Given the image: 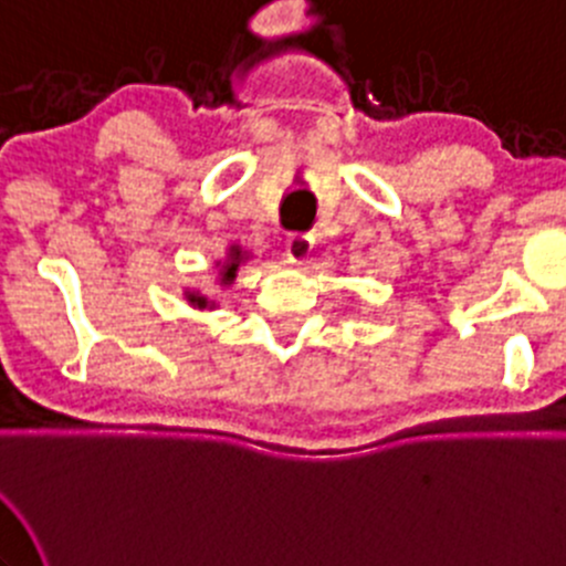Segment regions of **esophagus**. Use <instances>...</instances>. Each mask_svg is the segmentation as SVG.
Instances as JSON below:
<instances>
[{
	"label": "esophagus",
	"mask_w": 566,
	"mask_h": 566,
	"mask_svg": "<svg viewBox=\"0 0 566 566\" xmlns=\"http://www.w3.org/2000/svg\"><path fill=\"white\" fill-rule=\"evenodd\" d=\"M312 249H315V238L304 235V232H295V235L287 238L284 243V254H287V262L295 268H304L310 262Z\"/></svg>",
	"instance_id": "esophagus-1"
}]
</instances>
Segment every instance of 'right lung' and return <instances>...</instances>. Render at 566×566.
<instances>
[{"mask_svg": "<svg viewBox=\"0 0 566 566\" xmlns=\"http://www.w3.org/2000/svg\"><path fill=\"white\" fill-rule=\"evenodd\" d=\"M247 260H249V251H243L241 247H230V251H227V260L216 262V271H219L221 287H232L238 271H241V265ZM182 295H186V301L193 306V310H213V306H216V301H210L208 295H202L199 290H186Z\"/></svg>", "mask_w": 566, "mask_h": 566, "instance_id": "right-lung-1", "label": "right lung"}]
</instances>
